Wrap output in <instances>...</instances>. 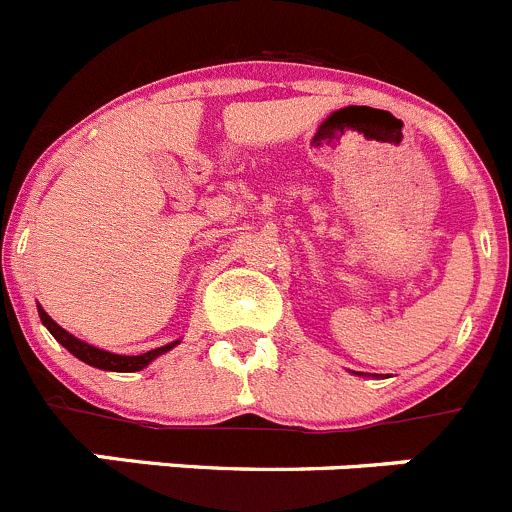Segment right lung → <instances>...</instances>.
<instances>
[{
	"mask_svg": "<svg viewBox=\"0 0 512 512\" xmlns=\"http://www.w3.org/2000/svg\"><path fill=\"white\" fill-rule=\"evenodd\" d=\"M37 313H40V321L42 326L47 328V331L55 336V341L60 343V346L68 348L70 353H73L75 358H80L83 364L88 366H95V369H103V371H118V374H133V371H141L146 369L154 358L164 356L166 351H171V348L176 346L179 341H171L166 343V346L161 348H154V351H146L141 353V356H121V353H111V351H103V348L98 346H90V343L80 341V338H75L73 333H68L65 328L57 326L55 321H52L50 315L42 310V305H37Z\"/></svg>",
	"mask_w": 512,
	"mask_h": 512,
	"instance_id": "obj_1",
	"label": "right lung"
}]
</instances>
